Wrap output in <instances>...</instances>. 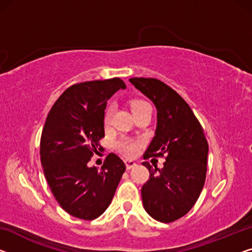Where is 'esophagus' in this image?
<instances>
[{
  "label": "esophagus",
  "mask_w": 252,
  "mask_h": 252,
  "mask_svg": "<svg viewBox=\"0 0 252 252\" xmlns=\"http://www.w3.org/2000/svg\"><path fill=\"white\" fill-rule=\"evenodd\" d=\"M125 163H126V170H131V168H132V167L137 166V163L134 162V160H131V159H126Z\"/></svg>",
  "instance_id": "obj_1"
}]
</instances>
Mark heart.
Wrapping results in <instances>:
<instances>
[{"instance_id":"heart-1","label":"heart","mask_w":252,"mask_h":252,"mask_svg":"<svg viewBox=\"0 0 252 252\" xmlns=\"http://www.w3.org/2000/svg\"><path fill=\"white\" fill-rule=\"evenodd\" d=\"M149 106H150L149 103L142 99H136L131 103V110H132L133 113L134 112L141 111L142 108H146ZM111 115H112V108H108L106 114H105V123H106V125L110 122ZM119 148L123 154H126V155L132 156L137 152V144L134 141L130 140V139H123L122 141L119 142Z\"/></svg>"}]
</instances>
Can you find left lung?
<instances>
[{"mask_svg": "<svg viewBox=\"0 0 252 252\" xmlns=\"http://www.w3.org/2000/svg\"><path fill=\"white\" fill-rule=\"evenodd\" d=\"M129 81L157 110L155 137L144 158L166 154L160 170L142 163L149 171V180L141 188L142 205L154 220L174 222L200 196L207 172L208 142L193 112L175 90L154 78H131Z\"/></svg>", "mask_w": 252, "mask_h": 252, "instance_id": "8db88e82", "label": "left lung"}]
</instances>
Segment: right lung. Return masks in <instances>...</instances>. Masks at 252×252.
Listing matches in <instances>:
<instances>
[{
	"label": "right lung",
	"instance_id": "right-lung-1",
	"mask_svg": "<svg viewBox=\"0 0 252 252\" xmlns=\"http://www.w3.org/2000/svg\"><path fill=\"white\" fill-rule=\"evenodd\" d=\"M126 87L119 78L73 85L47 115L40 138L44 174L56 201L77 219L92 220L102 215L126 171L113 153L100 168L88 165L105 136L107 100Z\"/></svg>",
	"mask_w": 252,
	"mask_h": 252
}]
</instances>
